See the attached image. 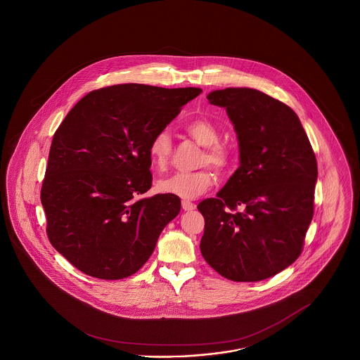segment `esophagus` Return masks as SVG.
<instances>
[{"instance_id":"1","label":"esophagus","mask_w":360,"mask_h":360,"mask_svg":"<svg viewBox=\"0 0 360 360\" xmlns=\"http://www.w3.org/2000/svg\"><path fill=\"white\" fill-rule=\"evenodd\" d=\"M196 206L193 203V202H190V200H182V208L185 210V211H193Z\"/></svg>"}]
</instances>
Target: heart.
Segmentation results:
<instances>
[{"mask_svg":"<svg viewBox=\"0 0 360 360\" xmlns=\"http://www.w3.org/2000/svg\"><path fill=\"white\" fill-rule=\"evenodd\" d=\"M185 131L196 143L205 146L200 155V165H211L219 172L224 170L231 161L229 149L219 143L218 128L207 119H196L185 125ZM172 154V140L166 131H160L153 137L149 145V157L157 169H165ZM215 182V175L208 169L196 172H175L158 181V190L165 194L194 199L207 191Z\"/></svg>","mask_w":360,"mask_h":360,"instance_id":"obj_1","label":"heart"}]
</instances>
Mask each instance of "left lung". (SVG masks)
<instances>
[{
	"label": "left lung",
	"instance_id": "left-lung-1",
	"mask_svg": "<svg viewBox=\"0 0 360 360\" xmlns=\"http://www.w3.org/2000/svg\"><path fill=\"white\" fill-rule=\"evenodd\" d=\"M207 98L229 115L240 165L217 198L198 205L200 252L231 281H262L302 251L314 214L316 155L295 110L262 91L229 87Z\"/></svg>",
	"mask_w": 360,
	"mask_h": 360
}]
</instances>
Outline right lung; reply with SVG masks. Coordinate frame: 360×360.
Wrapping results in <instances>:
<instances>
[{"instance_id": "obj_1", "label": "right lung", "mask_w": 360, "mask_h": 360, "mask_svg": "<svg viewBox=\"0 0 360 360\" xmlns=\"http://www.w3.org/2000/svg\"><path fill=\"white\" fill-rule=\"evenodd\" d=\"M200 88L117 84L89 92L56 129L41 191L47 235L75 268L101 280L137 272L181 199L152 187L149 145Z\"/></svg>"}]
</instances>
